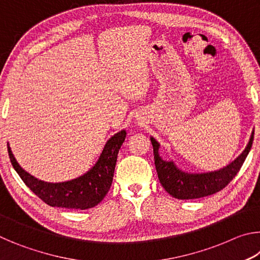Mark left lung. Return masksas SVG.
<instances>
[{"label": "left lung", "mask_w": 260, "mask_h": 260, "mask_svg": "<svg viewBox=\"0 0 260 260\" xmlns=\"http://www.w3.org/2000/svg\"><path fill=\"white\" fill-rule=\"evenodd\" d=\"M150 140L153 148V158H155L158 179H159L162 188L171 196L178 200H193L220 191L232 181L233 178H235V175L239 173L240 169L243 165L250 149H251L253 132L248 146L234 161H232L230 165L219 171L202 174H188L181 172L175 167L172 161L162 160L158 155L159 143L153 138Z\"/></svg>", "instance_id": "obj_1"}]
</instances>
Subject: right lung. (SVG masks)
Here are the masks:
<instances>
[{
	"label": "right lung",
	"instance_id": "obj_1",
	"mask_svg": "<svg viewBox=\"0 0 260 260\" xmlns=\"http://www.w3.org/2000/svg\"><path fill=\"white\" fill-rule=\"evenodd\" d=\"M125 138V131L113 135L105 144L99 161L89 172L72 181L61 183H48L35 179L21 169L9 146L8 152L20 179L46 204L56 208L86 210L98 205L108 193L112 183L118 152Z\"/></svg>",
	"mask_w": 260,
	"mask_h": 260
}]
</instances>
